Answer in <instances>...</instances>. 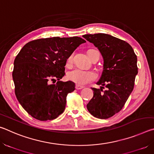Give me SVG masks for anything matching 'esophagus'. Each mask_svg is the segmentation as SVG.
Returning a JSON list of instances; mask_svg holds the SVG:
<instances>
[{
	"label": "esophagus",
	"instance_id": "obj_1",
	"mask_svg": "<svg viewBox=\"0 0 154 154\" xmlns=\"http://www.w3.org/2000/svg\"><path fill=\"white\" fill-rule=\"evenodd\" d=\"M84 88V86H83V85H78L77 84L75 85V88H76V90H81V89H83V88Z\"/></svg>",
	"mask_w": 154,
	"mask_h": 154
}]
</instances>
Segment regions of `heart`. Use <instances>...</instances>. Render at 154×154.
<instances>
[{
    "label": "heart",
    "mask_w": 154,
    "mask_h": 154,
    "mask_svg": "<svg viewBox=\"0 0 154 154\" xmlns=\"http://www.w3.org/2000/svg\"><path fill=\"white\" fill-rule=\"evenodd\" d=\"M73 61V54L69 56L66 60L67 66H71ZM98 75L93 71H86L80 69H75L67 73V78L69 81L78 85H85L97 79Z\"/></svg>",
    "instance_id": "heart-1"
}]
</instances>
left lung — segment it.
<instances>
[{"mask_svg": "<svg viewBox=\"0 0 154 154\" xmlns=\"http://www.w3.org/2000/svg\"><path fill=\"white\" fill-rule=\"evenodd\" d=\"M83 37L98 48L104 60L102 76L97 82L102 86L92 88L94 96L87 109L95 118L108 119L122 110L133 90L138 73L137 56L129 43L107 34Z\"/></svg>", "mask_w": 154, "mask_h": 154, "instance_id": "8db88e82", "label": "left lung"}]
</instances>
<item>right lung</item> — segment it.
<instances>
[{
    "instance_id": "add662e5",
    "label": "right lung",
    "mask_w": 154,
    "mask_h": 154,
    "mask_svg": "<svg viewBox=\"0 0 154 154\" xmlns=\"http://www.w3.org/2000/svg\"><path fill=\"white\" fill-rule=\"evenodd\" d=\"M85 42L78 36H56L30 41L21 49L12 73L15 94L32 118L52 120L63 113L67 94L75 90V83L60 79L65 75L67 58ZM56 79L57 84L51 85Z\"/></svg>"
}]
</instances>
